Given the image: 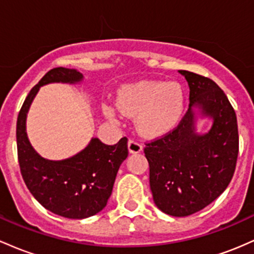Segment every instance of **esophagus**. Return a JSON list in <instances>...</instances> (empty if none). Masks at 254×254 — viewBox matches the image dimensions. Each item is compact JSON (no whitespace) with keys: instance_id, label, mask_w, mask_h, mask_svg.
Segmentation results:
<instances>
[{"instance_id":"1","label":"esophagus","mask_w":254,"mask_h":254,"mask_svg":"<svg viewBox=\"0 0 254 254\" xmlns=\"http://www.w3.org/2000/svg\"><path fill=\"white\" fill-rule=\"evenodd\" d=\"M142 150V145L135 139H129L128 140V151L130 153H139Z\"/></svg>"}]
</instances>
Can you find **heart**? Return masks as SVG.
Segmentation results:
<instances>
[{
    "instance_id": "b5f03b06",
    "label": "heart",
    "mask_w": 254,
    "mask_h": 254,
    "mask_svg": "<svg viewBox=\"0 0 254 254\" xmlns=\"http://www.w3.org/2000/svg\"><path fill=\"white\" fill-rule=\"evenodd\" d=\"M109 118L125 114L135 116V125L144 135L157 136L170 132L180 121L185 109V92L178 82L144 80L120 90L116 105L104 104Z\"/></svg>"
}]
</instances>
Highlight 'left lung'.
<instances>
[{
    "label": "left lung",
    "mask_w": 254,
    "mask_h": 254,
    "mask_svg": "<svg viewBox=\"0 0 254 254\" xmlns=\"http://www.w3.org/2000/svg\"><path fill=\"white\" fill-rule=\"evenodd\" d=\"M190 86V108L172 132L145 144L150 189L161 211L185 217L218 198L234 175L239 153L234 108L221 87L199 74L179 70ZM194 107L214 121L205 135L195 132Z\"/></svg>",
    "instance_id": "8db88e82"
}]
</instances>
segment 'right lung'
Wrapping results in <instances>:
<instances>
[{"mask_svg":"<svg viewBox=\"0 0 254 254\" xmlns=\"http://www.w3.org/2000/svg\"><path fill=\"white\" fill-rule=\"evenodd\" d=\"M82 80L76 69L58 67L50 69L30 91L16 121L18 159L28 190L49 211L62 217L81 219L104 209L112 195L116 174L127 158V138L115 145L103 144L98 138L73 157L49 161L41 157L30 144L26 116L39 87L50 82L75 84Z\"/></svg>","mask_w":254,"mask_h":254,"instance_id":"right-lung-1","label":"right lung"}]
</instances>
